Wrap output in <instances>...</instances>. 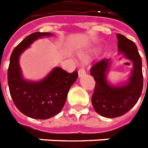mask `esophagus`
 Wrapping results in <instances>:
<instances>
[{"label":"esophagus","instance_id":"34e87169","mask_svg":"<svg viewBox=\"0 0 148 148\" xmlns=\"http://www.w3.org/2000/svg\"><path fill=\"white\" fill-rule=\"evenodd\" d=\"M85 74V70L84 69H79V71H78V75H79V77H81L84 75Z\"/></svg>","mask_w":148,"mask_h":148}]
</instances>
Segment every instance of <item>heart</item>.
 Here are the masks:
<instances>
[{"mask_svg":"<svg viewBox=\"0 0 148 148\" xmlns=\"http://www.w3.org/2000/svg\"><path fill=\"white\" fill-rule=\"evenodd\" d=\"M80 58L82 60H87V56H84V55H82V56H80Z\"/></svg>","mask_w":148,"mask_h":148,"instance_id":"obj_1","label":"heart"}]
</instances>
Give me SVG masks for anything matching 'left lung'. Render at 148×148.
<instances>
[{"mask_svg": "<svg viewBox=\"0 0 148 148\" xmlns=\"http://www.w3.org/2000/svg\"><path fill=\"white\" fill-rule=\"evenodd\" d=\"M116 36L118 51L133 63V70L128 82L122 86L108 84L107 75L111 59L101 60L91 69V76L96 80L92 103L96 112L107 118L119 117L132 109L141 96L143 85L142 60L137 46L122 34L117 33Z\"/></svg>", "mask_w": 148, "mask_h": 148, "instance_id": "left-lung-1", "label": "left lung"}]
</instances>
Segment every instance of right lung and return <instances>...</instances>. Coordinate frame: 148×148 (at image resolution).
I'll use <instances>...</instances> for the list:
<instances>
[{
    "instance_id": "right-lung-1",
    "label": "right lung",
    "mask_w": 148,
    "mask_h": 148,
    "mask_svg": "<svg viewBox=\"0 0 148 148\" xmlns=\"http://www.w3.org/2000/svg\"><path fill=\"white\" fill-rule=\"evenodd\" d=\"M50 32H33L13 49L8 69L9 92L17 109L32 119H47L57 115L66 102L71 86L78 77L77 71L69 73L56 67L38 82L23 78L19 58L36 40L52 36Z\"/></svg>"
}]
</instances>
